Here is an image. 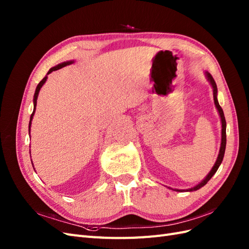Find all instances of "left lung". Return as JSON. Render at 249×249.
Segmentation results:
<instances>
[{
    "label": "left lung",
    "instance_id": "left-lung-1",
    "mask_svg": "<svg viewBox=\"0 0 249 249\" xmlns=\"http://www.w3.org/2000/svg\"><path fill=\"white\" fill-rule=\"evenodd\" d=\"M206 77H207L208 81L210 82L211 86H212V88H213L214 103H215V106H216V108H217L218 112H219V115H220V118H221V126H222V129H221V144H220L219 154H218L217 160H216V162H215V164H214L213 168L211 169V171L209 172V175H208L205 178H203L198 185H196V186L193 187V188H190V189H186V190L175 189L176 191H178V192H183V191H196V190H198V189H199V188H201V187L205 186V185L209 182V180L211 179V178H212V177L215 175L216 171H217V169L219 168L220 164H221V162H222V160H223V157H224L225 145H227V122H225V117H224L223 110H222V108L220 107V105H219V103H218V100H217V85H216V83H215V81H214L213 77L211 76V73H210V72L206 71Z\"/></svg>",
    "mask_w": 249,
    "mask_h": 249
}]
</instances>
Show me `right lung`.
Instances as JSON below:
<instances>
[{
    "instance_id": "right-lung-1",
    "label": "right lung",
    "mask_w": 249,
    "mask_h": 249,
    "mask_svg": "<svg viewBox=\"0 0 249 249\" xmlns=\"http://www.w3.org/2000/svg\"><path fill=\"white\" fill-rule=\"evenodd\" d=\"M71 63H73V61H66V62H62V63H60V64H58V65H56V66H54V67H52V69H51V70L48 71V74H50L52 71H58V70H60V69H62V67H64V66H66V65H70V64H71ZM47 79H48V76L44 77V78H43V79H42V80L39 82V84L37 85V87H36V90H35V93H34V99H33L34 109H33V113H32V114H31V117H30V123H29V134H30V127H31V124H32V119H33L34 113H35V110H36L37 97H38V94H39V91H40V88L43 86L44 83H46Z\"/></svg>"
}]
</instances>
